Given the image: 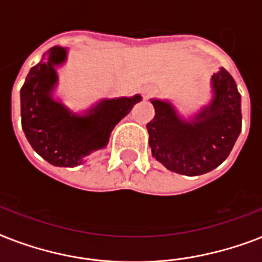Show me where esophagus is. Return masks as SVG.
Listing matches in <instances>:
<instances>
[{"instance_id": "1", "label": "esophagus", "mask_w": 262, "mask_h": 262, "mask_svg": "<svg viewBox=\"0 0 262 262\" xmlns=\"http://www.w3.org/2000/svg\"><path fill=\"white\" fill-rule=\"evenodd\" d=\"M143 94L145 98H151V96H154L156 94V90H154L152 87H144Z\"/></svg>"}]
</instances>
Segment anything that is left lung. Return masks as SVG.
Returning <instances> with one entry per match:
<instances>
[{
	"mask_svg": "<svg viewBox=\"0 0 262 262\" xmlns=\"http://www.w3.org/2000/svg\"><path fill=\"white\" fill-rule=\"evenodd\" d=\"M213 99L194 121L185 122L168 102L154 100L155 117L147 123L152 155L170 171L201 175L230 155L242 129L241 94L224 68L212 76Z\"/></svg>",
	"mask_w": 262,
	"mask_h": 262,
	"instance_id": "1",
	"label": "left lung"
}]
</instances>
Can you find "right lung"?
Returning <instances> with one entry per match:
<instances>
[{"label": "right lung", "instance_id": "right-lung-1", "mask_svg": "<svg viewBox=\"0 0 262 262\" xmlns=\"http://www.w3.org/2000/svg\"><path fill=\"white\" fill-rule=\"evenodd\" d=\"M67 59V50L54 46L47 58L31 68L21 96V126L28 143L43 159L57 167H75L91 152L108 144L115 125L136 103L133 98L103 100L85 115H76L51 98L57 84L55 65Z\"/></svg>", "mask_w": 262, "mask_h": 262}]
</instances>
